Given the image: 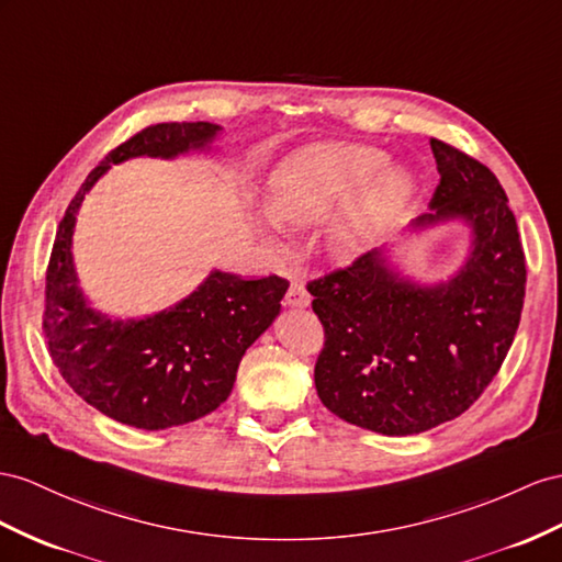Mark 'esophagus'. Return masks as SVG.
I'll list each match as a JSON object with an SVG mask.
<instances>
[{"instance_id": "34e87169", "label": "esophagus", "mask_w": 562, "mask_h": 562, "mask_svg": "<svg viewBox=\"0 0 562 562\" xmlns=\"http://www.w3.org/2000/svg\"><path fill=\"white\" fill-rule=\"evenodd\" d=\"M284 304L292 306V308H306L311 304V294L304 286V282L292 280L290 290H286V294H284Z\"/></svg>"}]
</instances>
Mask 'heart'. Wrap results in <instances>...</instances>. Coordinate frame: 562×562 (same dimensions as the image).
I'll use <instances>...</instances> for the list:
<instances>
[{"instance_id": "b5f03b06", "label": "heart", "mask_w": 562, "mask_h": 562, "mask_svg": "<svg viewBox=\"0 0 562 562\" xmlns=\"http://www.w3.org/2000/svg\"><path fill=\"white\" fill-rule=\"evenodd\" d=\"M386 164L390 156L368 144L325 142L301 149L270 180L272 218L308 225L349 200L327 225V241L337 254H358L413 194L411 172Z\"/></svg>"}]
</instances>
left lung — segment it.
Segmentation results:
<instances>
[{"label": "left lung", "mask_w": 562, "mask_h": 562, "mask_svg": "<svg viewBox=\"0 0 562 562\" xmlns=\"http://www.w3.org/2000/svg\"><path fill=\"white\" fill-rule=\"evenodd\" d=\"M439 184L413 227L463 218L472 251L437 286L398 278L382 251L311 280L325 329L315 390L327 411L386 437L420 435L465 413L506 361L525 301V251L501 182L431 137Z\"/></svg>", "instance_id": "left-lung-1"}]
</instances>
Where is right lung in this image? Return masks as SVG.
I'll use <instances>...</instances> for the list:
<instances>
[{
  "label": "right lung",
  "instance_id": "1",
  "mask_svg": "<svg viewBox=\"0 0 562 562\" xmlns=\"http://www.w3.org/2000/svg\"><path fill=\"white\" fill-rule=\"evenodd\" d=\"M213 123H156L109 151L70 199L47 266L42 329L54 366L82 401L116 423L166 429L204 418L233 392L244 351L280 313L284 278L241 280L213 270L194 294L142 321H109L78 290L70 256L76 213L111 164L204 149Z\"/></svg>",
  "mask_w": 562,
  "mask_h": 562
}]
</instances>
